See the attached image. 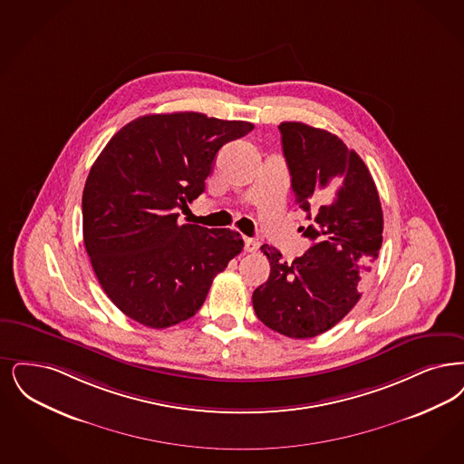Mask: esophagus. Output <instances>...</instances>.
Wrapping results in <instances>:
<instances>
[{"label": "esophagus", "instance_id": "esophagus-1", "mask_svg": "<svg viewBox=\"0 0 464 464\" xmlns=\"http://www.w3.org/2000/svg\"><path fill=\"white\" fill-rule=\"evenodd\" d=\"M257 250H259V243L257 241L252 240V238H245V252L254 254Z\"/></svg>", "mask_w": 464, "mask_h": 464}]
</instances>
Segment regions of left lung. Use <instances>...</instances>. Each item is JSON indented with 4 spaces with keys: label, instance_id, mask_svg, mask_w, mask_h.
<instances>
[{
    "label": "left lung",
    "instance_id": "obj_1",
    "mask_svg": "<svg viewBox=\"0 0 464 464\" xmlns=\"http://www.w3.org/2000/svg\"><path fill=\"white\" fill-rule=\"evenodd\" d=\"M278 128L295 204L309 221L300 231L314 245L294 262L262 245L271 273L252 304L267 328L313 338L334 328L361 298L383 240V212L368 167L338 136L304 122Z\"/></svg>",
    "mask_w": 464,
    "mask_h": 464
}]
</instances>
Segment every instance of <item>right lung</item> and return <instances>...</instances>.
Segmentation results:
<instances>
[{"mask_svg": "<svg viewBox=\"0 0 464 464\" xmlns=\"http://www.w3.org/2000/svg\"><path fill=\"white\" fill-rule=\"evenodd\" d=\"M254 130L198 111L143 115L113 134L82 191V237L103 292L130 319L169 328L197 314L240 233L179 224L226 143Z\"/></svg>", "mask_w": 464, "mask_h": 464, "instance_id": "obj_1", "label": "right lung"}]
</instances>
